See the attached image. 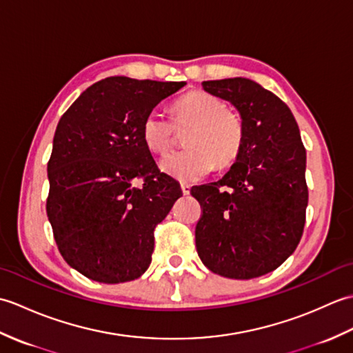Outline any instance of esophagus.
Returning a JSON list of instances; mask_svg holds the SVG:
<instances>
[{
    "label": "esophagus",
    "instance_id": "1",
    "mask_svg": "<svg viewBox=\"0 0 353 353\" xmlns=\"http://www.w3.org/2000/svg\"><path fill=\"white\" fill-rule=\"evenodd\" d=\"M190 191H191V186L186 185V183H182V192H183V196H188Z\"/></svg>",
    "mask_w": 353,
    "mask_h": 353
}]
</instances>
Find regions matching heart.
Instances as JSON below:
<instances>
[{"instance_id": "b5f03b06", "label": "heart", "mask_w": 353, "mask_h": 353, "mask_svg": "<svg viewBox=\"0 0 353 353\" xmlns=\"http://www.w3.org/2000/svg\"><path fill=\"white\" fill-rule=\"evenodd\" d=\"M174 123L157 110L148 112L141 134L153 153L168 152L176 133L185 134L183 152L167 154L161 168L185 183H194L216 168H228L243 152L245 130L238 114L205 91H191L172 104Z\"/></svg>"}]
</instances>
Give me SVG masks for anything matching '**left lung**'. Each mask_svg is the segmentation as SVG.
Instances as JSON below:
<instances>
[{
  "label": "left lung",
  "instance_id": "obj_1",
  "mask_svg": "<svg viewBox=\"0 0 353 353\" xmlns=\"http://www.w3.org/2000/svg\"><path fill=\"white\" fill-rule=\"evenodd\" d=\"M241 115L243 152L219 182L191 194L203 206L196 247L211 272L253 279L296 250L305 226L306 152L290 108L256 81L235 77L201 83Z\"/></svg>",
  "mask_w": 353,
  "mask_h": 353
}]
</instances>
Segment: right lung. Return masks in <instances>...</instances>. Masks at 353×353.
<instances>
[{
  "label": "right lung",
  "instance_id": "add662e5",
  "mask_svg": "<svg viewBox=\"0 0 353 353\" xmlns=\"http://www.w3.org/2000/svg\"><path fill=\"white\" fill-rule=\"evenodd\" d=\"M185 81H97L62 115L48 161L47 215L59 252L89 279L119 283L145 273L154 228L182 197L142 141L145 115ZM134 178L145 182L139 189Z\"/></svg>",
  "mask_w": 353,
  "mask_h": 353
}]
</instances>
